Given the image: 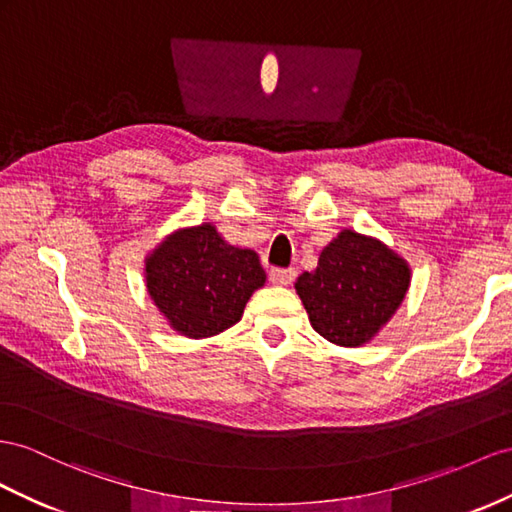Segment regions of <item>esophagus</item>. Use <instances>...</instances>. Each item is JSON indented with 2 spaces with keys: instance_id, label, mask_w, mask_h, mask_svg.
Returning a JSON list of instances; mask_svg holds the SVG:
<instances>
[{
  "instance_id": "esophagus-1",
  "label": "esophagus",
  "mask_w": 512,
  "mask_h": 512,
  "mask_svg": "<svg viewBox=\"0 0 512 512\" xmlns=\"http://www.w3.org/2000/svg\"><path fill=\"white\" fill-rule=\"evenodd\" d=\"M296 277L294 268H272L270 270V279L274 285H290Z\"/></svg>"
}]
</instances>
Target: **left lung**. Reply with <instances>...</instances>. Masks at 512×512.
<instances>
[{"label": "left lung", "instance_id": "left-lung-1", "mask_svg": "<svg viewBox=\"0 0 512 512\" xmlns=\"http://www.w3.org/2000/svg\"><path fill=\"white\" fill-rule=\"evenodd\" d=\"M411 285V268L383 242L344 229L326 244L318 268L294 287L316 333L331 344L357 348L391 320Z\"/></svg>", "mask_w": 512, "mask_h": 512}]
</instances>
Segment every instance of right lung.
Masks as SVG:
<instances>
[{"mask_svg": "<svg viewBox=\"0 0 512 512\" xmlns=\"http://www.w3.org/2000/svg\"><path fill=\"white\" fill-rule=\"evenodd\" d=\"M147 292L166 322L181 335L212 337L240 322L248 298L266 283L251 248L222 240L203 222L170 233L144 259Z\"/></svg>", "mask_w": 512, "mask_h": 512, "instance_id": "right-lung-1", "label": "right lung"}]
</instances>
